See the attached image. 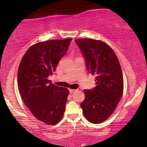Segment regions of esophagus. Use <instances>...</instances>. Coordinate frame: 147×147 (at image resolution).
Masks as SVG:
<instances>
[{"mask_svg":"<svg viewBox=\"0 0 147 147\" xmlns=\"http://www.w3.org/2000/svg\"><path fill=\"white\" fill-rule=\"evenodd\" d=\"M76 91V90L70 89V90H69V93H70V94H72V93H74V92H75Z\"/></svg>","mask_w":147,"mask_h":147,"instance_id":"34e87169","label":"esophagus"}]
</instances>
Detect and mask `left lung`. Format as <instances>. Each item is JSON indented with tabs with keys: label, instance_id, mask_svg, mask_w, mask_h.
<instances>
[{
	"label": "left lung",
	"instance_id": "obj_1",
	"mask_svg": "<svg viewBox=\"0 0 147 147\" xmlns=\"http://www.w3.org/2000/svg\"><path fill=\"white\" fill-rule=\"evenodd\" d=\"M75 41L83 54L88 72L97 76L95 87L84 90L86 98L80 106L88 121L101 123L113 113L122 96L121 67L115 53L104 42L92 39Z\"/></svg>",
	"mask_w": 147,
	"mask_h": 147
}]
</instances>
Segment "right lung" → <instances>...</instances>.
<instances>
[{
	"label": "right lung",
	"mask_w": 147,
	"mask_h": 147,
	"mask_svg": "<svg viewBox=\"0 0 147 147\" xmlns=\"http://www.w3.org/2000/svg\"><path fill=\"white\" fill-rule=\"evenodd\" d=\"M71 39L36 43L26 51L19 64L17 83L24 103L38 120L57 124L65 112L69 90L47 79L67 52Z\"/></svg>",
	"instance_id": "add662e5"
}]
</instances>
